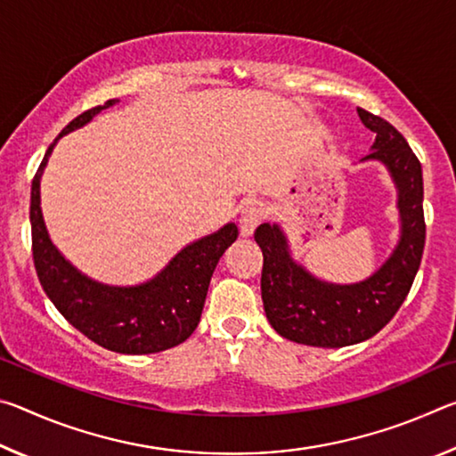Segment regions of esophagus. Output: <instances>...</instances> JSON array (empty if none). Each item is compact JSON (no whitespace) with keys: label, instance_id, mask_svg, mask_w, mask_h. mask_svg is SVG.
Instances as JSON below:
<instances>
[{"label":"esophagus","instance_id":"esophagus-1","mask_svg":"<svg viewBox=\"0 0 456 456\" xmlns=\"http://www.w3.org/2000/svg\"><path fill=\"white\" fill-rule=\"evenodd\" d=\"M267 217V209L265 205L261 203V200H249L243 207L241 211V219H239V229H241V235L243 237H251L256 233V229L259 227V223Z\"/></svg>","mask_w":456,"mask_h":456}]
</instances>
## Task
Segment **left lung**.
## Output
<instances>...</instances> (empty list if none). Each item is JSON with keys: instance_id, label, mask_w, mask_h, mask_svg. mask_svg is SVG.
I'll list each match as a JSON object with an SVG mask.
<instances>
[{"instance_id": "8db88e82", "label": "left lung", "mask_w": 456, "mask_h": 456, "mask_svg": "<svg viewBox=\"0 0 456 456\" xmlns=\"http://www.w3.org/2000/svg\"><path fill=\"white\" fill-rule=\"evenodd\" d=\"M358 117L376 133L372 152L360 163H382L398 192L400 237L390 257L358 283H330L291 257L288 237L277 223H264L256 231L264 251L261 299L269 323L280 336L315 348L364 342L395 318L412 288L427 237L419 159L390 122L364 108H358Z\"/></svg>"}]
</instances>
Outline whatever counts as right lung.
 Wrapping results in <instances>:
<instances>
[{"label": "right lung", "mask_w": 456, "mask_h": 456, "mask_svg": "<svg viewBox=\"0 0 456 456\" xmlns=\"http://www.w3.org/2000/svg\"><path fill=\"white\" fill-rule=\"evenodd\" d=\"M117 102L118 98H112L82 112L45 151L32 181L29 205L34 265L50 302L92 342L118 354H154L175 348L195 331L215 267L239 231L235 223H227L215 233L183 247L152 280L126 288L92 280L61 256L52 243L42 215L44 168L61 136L88 125L96 114Z\"/></svg>", "instance_id": "add662e5"}]
</instances>
